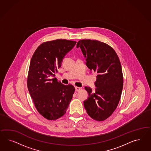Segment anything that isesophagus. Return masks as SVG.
Segmentation results:
<instances>
[{
  "instance_id": "1",
  "label": "esophagus",
  "mask_w": 151,
  "mask_h": 151,
  "mask_svg": "<svg viewBox=\"0 0 151 151\" xmlns=\"http://www.w3.org/2000/svg\"><path fill=\"white\" fill-rule=\"evenodd\" d=\"M80 89H81L80 87H77V86L75 87V91H79L80 90Z\"/></svg>"
}]
</instances>
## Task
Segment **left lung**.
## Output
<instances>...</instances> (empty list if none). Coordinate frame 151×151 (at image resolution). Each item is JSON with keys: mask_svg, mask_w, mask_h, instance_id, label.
Instances as JSON below:
<instances>
[{"mask_svg": "<svg viewBox=\"0 0 151 151\" xmlns=\"http://www.w3.org/2000/svg\"><path fill=\"white\" fill-rule=\"evenodd\" d=\"M86 58V64L97 73L95 91L86 86L88 97L83 101L87 114L92 119L102 121L109 118L117 108L123 88V74L121 63L112 47L96 40L78 41Z\"/></svg>", "mask_w": 151, "mask_h": 151, "instance_id": "1", "label": "left lung"}]
</instances>
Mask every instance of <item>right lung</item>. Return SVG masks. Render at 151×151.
Here are the masks:
<instances>
[{"mask_svg":"<svg viewBox=\"0 0 151 151\" xmlns=\"http://www.w3.org/2000/svg\"><path fill=\"white\" fill-rule=\"evenodd\" d=\"M76 42L57 39L38 46L30 61L27 86L37 111L44 118L56 120L65 114L75 87L65 85L54 78L64 56Z\"/></svg>","mask_w":151,"mask_h":151,"instance_id":"1","label":"right lung"}]
</instances>
